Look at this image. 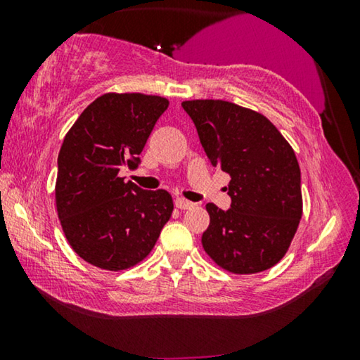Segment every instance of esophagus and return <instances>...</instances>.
I'll return each instance as SVG.
<instances>
[{
  "mask_svg": "<svg viewBox=\"0 0 360 360\" xmlns=\"http://www.w3.org/2000/svg\"><path fill=\"white\" fill-rule=\"evenodd\" d=\"M175 206L179 210H190V208H193L195 206V203H191V201H188V200H185V198H175Z\"/></svg>",
  "mask_w": 360,
  "mask_h": 360,
  "instance_id": "esophagus-1",
  "label": "esophagus"
}]
</instances>
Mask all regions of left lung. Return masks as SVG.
<instances>
[{
    "mask_svg": "<svg viewBox=\"0 0 360 360\" xmlns=\"http://www.w3.org/2000/svg\"><path fill=\"white\" fill-rule=\"evenodd\" d=\"M213 167L231 175L229 210L206 205V254L234 274L274 267L302 219V175L295 152L267 117L221 100L181 103Z\"/></svg>",
    "mask_w": 360,
    "mask_h": 360,
    "instance_id": "left-lung-1",
    "label": "left lung"
}]
</instances>
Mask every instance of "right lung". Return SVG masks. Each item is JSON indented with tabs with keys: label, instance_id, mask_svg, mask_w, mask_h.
<instances>
[{
	"label": "right lung",
	"instance_id": "add662e5",
	"mask_svg": "<svg viewBox=\"0 0 360 360\" xmlns=\"http://www.w3.org/2000/svg\"><path fill=\"white\" fill-rule=\"evenodd\" d=\"M169 108L160 96L108 93L68 131L57 159L56 200L72 249L105 270L129 269L154 248L174 211L165 190H142L120 172L136 170L155 122Z\"/></svg>",
	"mask_w": 360,
	"mask_h": 360
}]
</instances>
